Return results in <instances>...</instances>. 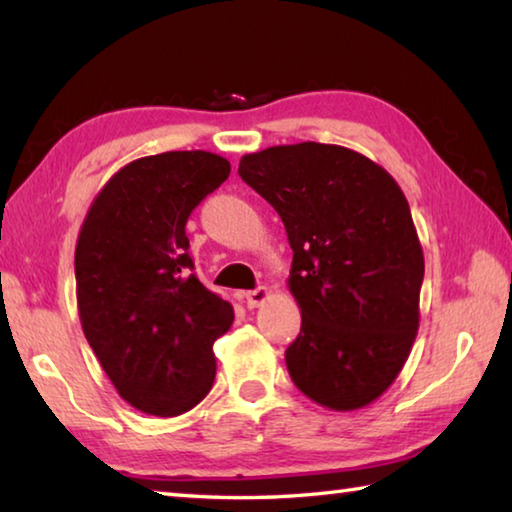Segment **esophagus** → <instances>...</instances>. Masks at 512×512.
Masks as SVG:
<instances>
[{"label": "esophagus", "mask_w": 512, "mask_h": 512, "mask_svg": "<svg viewBox=\"0 0 512 512\" xmlns=\"http://www.w3.org/2000/svg\"><path fill=\"white\" fill-rule=\"evenodd\" d=\"M268 296H271V291H268V287H257L253 291H246L244 293V302L248 309H255L259 305H264V302L268 300Z\"/></svg>", "instance_id": "1"}]
</instances>
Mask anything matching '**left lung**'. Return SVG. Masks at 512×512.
<instances>
[{
	"label": "left lung",
	"instance_id": "8db88e82",
	"mask_svg": "<svg viewBox=\"0 0 512 512\" xmlns=\"http://www.w3.org/2000/svg\"><path fill=\"white\" fill-rule=\"evenodd\" d=\"M239 176L275 207L293 250V384L332 411L375 402L420 323L424 257L400 185L366 155L318 142L244 155Z\"/></svg>",
	"mask_w": 512,
	"mask_h": 512
}]
</instances>
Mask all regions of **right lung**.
<instances>
[{
	"label": "right lung",
	"instance_id": "1",
	"mask_svg": "<svg viewBox=\"0 0 512 512\" xmlns=\"http://www.w3.org/2000/svg\"><path fill=\"white\" fill-rule=\"evenodd\" d=\"M228 176L216 153L149 155L119 169L83 221L74 255L83 334L142 413L180 415L212 388V345L235 311L192 273L185 225Z\"/></svg>",
	"mask_w": 512,
	"mask_h": 512
}]
</instances>
